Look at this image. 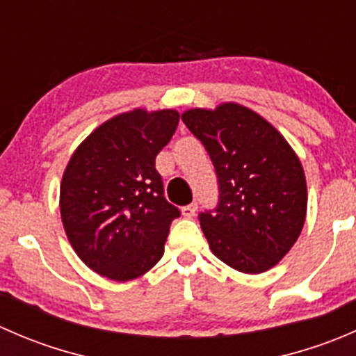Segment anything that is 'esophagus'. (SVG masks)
<instances>
[{
	"instance_id": "1",
	"label": "esophagus",
	"mask_w": 356,
	"mask_h": 356,
	"mask_svg": "<svg viewBox=\"0 0 356 356\" xmlns=\"http://www.w3.org/2000/svg\"><path fill=\"white\" fill-rule=\"evenodd\" d=\"M196 210H198V203H196V201H193V203L182 207V215H184V217H193V215L196 213Z\"/></svg>"
}]
</instances>
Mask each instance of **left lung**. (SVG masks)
I'll return each mask as SVG.
<instances>
[{"instance_id":"obj_1","label":"left lung","mask_w":356,"mask_h":356,"mask_svg":"<svg viewBox=\"0 0 356 356\" xmlns=\"http://www.w3.org/2000/svg\"><path fill=\"white\" fill-rule=\"evenodd\" d=\"M182 122L217 174V207L198 215L211 251L245 274L268 270L305 224L307 182L296 153L265 118L236 103L189 110Z\"/></svg>"}]
</instances>
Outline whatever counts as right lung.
Returning a JSON list of instances; mask_svg holds the SVG:
<instances>
[{
	"instance_id": "right-lung-1",
	"label": "right lung",
	"mask_w": 356,
	"mask_h": 356,
	"mask_svg": "<svg viewBox=\"0 0 356 356\" xmlns=\"http://www.w3.org/2000/svg\"><path fill=\"white\" fill-rule=\"evenodd\" d=\"M179 125L175 110H134L99 125L72 155L60 188L67 238L82 261L131 281L163 257L181 210L168 203L155 167Z\"/></svg>"
}]
</instances>
